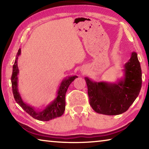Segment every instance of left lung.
<instances>
[{"label": "left lung", "mask_w": 149, "mask_h": 149, "mask_svg": "<svg viewBox=\"0 0 149 149\" xmlns=\"http://www.w3.org/2000/svg\"><path fill=\"white\" fill-rule=\"evenodd\" d=\"M124 71V79L116 84L95 83L85 78L89 104L96 112L118 115L126 112L135 101L142 85V72L136 52H133L125 64Z\"/></svg>", "instance_id": "8db88e82"}]
</instances>
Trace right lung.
<instances>
[{
	"label": "right lung",
	"instance_id": "add662e5",
	"mask_svg": "<svg viewBox=\"0 0 149 149\" xmlns=\"http://www.w3.org/2000/svg\"><path fill=\"white\" fill-rule=\"evenodd\" d=\"M19 54L20 49L18 50V52H17L16 55V58L13 65V70H12V74L11 77L12 92H13L15 100H16V102L20 107L26 111L27 114H29L31 116L35 118V119L41 121H49L50 120L54 119L55 118L61 116L65 110V93H66L68 88L70 84L77 77L72 76L69 77L68 79L63 81L61 85H60L58 91L56 99L43 110L37 111L22 101L21 97H20L18 90H17V75L19 72V70L18 68H17V56Z\"/></svg>",
	"mask_w": 149,
	"mask_h": 149
}]
</instances>
